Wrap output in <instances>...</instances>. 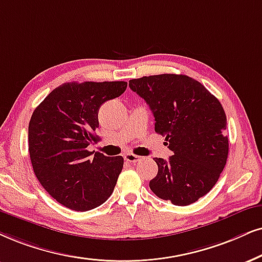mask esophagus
I'll return each instance as SVG.
<instances>
[{
    "instance_id": "obj_1",
    "label": "esophagus",
    "mask_w": 262,
    "mask_h": 262,
    "mask_svg": "<svg viewBox=\"0 0 262 262\" xmlns=\"http://www.w3.org/2000/svg\"><path fill=\"white\" fill-rule=\"evenodd\" d=\"M124 160L129 162V163H137V162L141 161V157H139V156L133 155V154H125Z\"/></svg>"
}]
</instances>
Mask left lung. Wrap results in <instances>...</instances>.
I'll list each match as a JSON object with an SVG mask.
<instances>
[{"label": "left lung", "instance_id": "left-lung-1", "mask_svg": "<svg viewBox=\"0 0 262 262\" xmlns=\"http://www.w3.org/2000/svg\"><path fill=\"white\" fill-rule=\"evenodd\" d=\"M155 117V132L169 142V160L154 158L158 173L150 181L157 197L188 205L209 192L228 155L226 115L220 101L196 79L163 74L129 81Z\"/></svg>", "mask_w": 262, "mask_h": 262}]
</instances>
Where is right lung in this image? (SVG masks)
I'll list each match as a JSON object with an SVG mask.
<instances>
[{
  "instance_id": "obj_1",
  "label": "right lung",
  "mask_w": 262,
  "mask_h": 262,
  "mask_svg": "<svg viewBox=\"0 0 262 262\" xmlns=\"http://www.w3.org/2000/svg\"><path fill=\"white\" fill-rule=\"evenodd\" d=\"M127 82H68L35 108L29 123L34 173L55 201L77 211L101 205L111 196L123 157L88 151L105 101L123 94Z\"/></svg>"
}]
</instances>
